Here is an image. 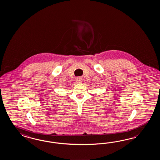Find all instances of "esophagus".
Segmentation results:
<instances>
[{"mask_svg": "<svg viewBox=\"0 0 160 160\" xmlns=\"http://www.w3.org/2000/svg\"><path fill=\"white\" fill-rule=\"evenodd\" d=\"M76 81L78 82V83H81V82H82V78H81V77H78V78H76Z\"/></svg>", "mask_w": 160, "mask_h": 160, "instance_id": "obj_1", "label": "esophagus"}]
</instances>
